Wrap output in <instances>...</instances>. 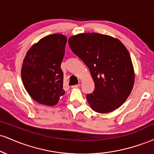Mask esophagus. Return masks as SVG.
<instances>
[{
  "mask_svg": "<svg viewBox=\"0 0 154 154\" xmlns=\"http://www.w3.org/2000/svg\"><path fill=\"white\" fill-rule=\"evenodd\" d=\"M79 86H80V84H77V85H72V88H77L79 87Z\"/></svg>",
  "mask_w": 154,
  "mask_h": 154,
  "instance_id": "1",
  "label": "esophagus"
}]
</instances>
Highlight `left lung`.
I'll list each match as a JSON object with an SVG mask.
<instances>
[{"mask_svg":"<svg viewBox=\"0 0 154 154\" xmlns=\"http://www.w3.org/2000/svg\"><path fill=\"white\" fill-rule=\"evenodd\" d=\"M69 45L89 68L94 91L87 95L93 111L105 114L122 105L135 81L128 51L118 39L99 33H82L70 37Z\"/></svg>","mask_w":154,"mask_h":154,"instance_id":"left-lung-1","label":"left lung"}]
</instances>
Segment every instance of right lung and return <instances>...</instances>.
I'll return each instance as SVG.
<instances>
[{
    "label": "right lung",
    "instance_id": "obj_1",
    "mask_svg": "<svg viewBox=\"0 0 154 154\" xmlns=\"http://www.w3.org/2000/svg\"><path fill=\"white\" fill-rule=\"evenodd\" d=\"M67 39L64 35H48L32 46L22 67V79L33 100L46 106L56 105L64 95L61 64Z\"/></svg>",
    "mask_w": 154,
    "mask_h": 154
}]
</instances>
